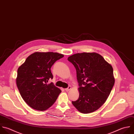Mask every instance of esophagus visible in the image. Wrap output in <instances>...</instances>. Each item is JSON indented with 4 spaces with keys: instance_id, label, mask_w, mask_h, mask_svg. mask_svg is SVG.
Instances as JSON below:
<instances>
[{
    "instance_id": "obj_1",
    "label": "esophagus",
    "mask_w": 134,
    "mask_h": 134,
    "mask_svg": "<svg viewBox=\"0 0 134 134\" xmlns=\"http://www.w3.org/2000/svg\"><path fill=\"white\" fill-rule=\"evenodd\" d=\"M71 86H69L68 88H66L65 89V90L66 91H69L70 90H71Z\"/></svg>"
}]
</instances>
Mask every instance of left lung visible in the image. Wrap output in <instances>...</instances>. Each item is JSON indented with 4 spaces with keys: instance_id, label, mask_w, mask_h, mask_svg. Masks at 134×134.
I'll return each instance as SVG.
<instances>
[{
    "instance_id": "1",
    "label": "left lung",
    "mask_w": 134,
    "mask_h": 134,
    "mask_svg": "<svg viewBox=\"0 0 134 134\" xmlns=\"http://www.w3.org/2000/svg\"><path fill=\"white\" fill-rule=\"evenodd\" d=\"M75 68L79 97L72 104L81 113L98 109L106 100L115 83L113 69L100 54H74L68 58Z\"/></svg>"
}]
</instances>
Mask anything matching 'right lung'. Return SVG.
Wrapping results in <instances>:
<instances>
[{
	"label": "right lung",
	"mask_w": 134,
	"mask_h": 134,
	"mask_svg": "<svg viewBox=\"0 0 134 134\" xmlns=\"http://www.w3.org/2000/svg\"><path fill=\"white\" fill-rule=\"evenodd\" d=\"M64 55L56 52H35L29 55L18 68L16 84L25 102L31 108L44 110L56 101L61 90L53 83L51 68Z\"/></svg>",
	"instance_id": "obj_1"
}]
</instances>
